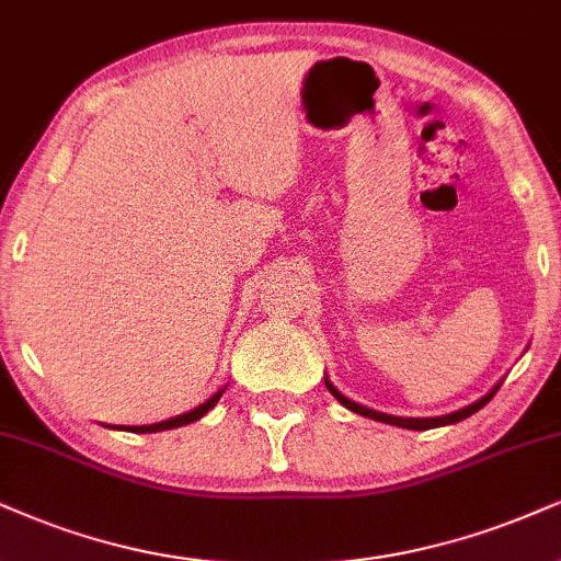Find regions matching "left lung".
Masks as SVG:
<instances>
[{
  "mask_svg": "<svg viewBox=\"0 0 561 561\" xmlns=\"http://www.w3.org/2000/svg\"><path fill=\"white\" fill-rule=\"evenodd\" d=\"M500 385H502V382H496V385L492 387V390H489L486 396H483V398L476 400V403L466 405V408H460V411L445 413V416H432V419H400V416H390V413H379V411H371V408H366V405H362V403H354V400H351V398H345L343 392L337 390V387H335L333 382H330L328 377H324V387H328V390H330V396H333V398H335L337 403H341V405L348 408V411H354V413H358V416H364V419H375V421H382V424H390V426H400V428H413V432H424V428H434V426L458 424V421L468 419V416H471V413L479 411V408L486 405L489 400L494 398V392L500 390Z\"/></svg>",
  "mask_w": 561,
  "mask_h": 561,
  "instance_id": "1",
  "label": "left lung"
}]
</instances>
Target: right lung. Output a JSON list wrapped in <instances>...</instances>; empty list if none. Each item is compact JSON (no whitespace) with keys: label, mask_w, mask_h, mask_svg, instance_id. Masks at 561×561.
Masks as SVG:
<instances>
[{"label":"right lung","mask_w":561,"mask_h":561,"mask_svg":"<svg viewBox=\"0 0 561 561\" xmlns=\"http://www.w3.org/2000/svg\"><path fill=\"white\" fill-rule=\"evenodd\" d=\"M226 392V387H220L218 392H213L210 398L205 400V403H199L197 408H192V411L186 413H179L174 419H165V421H158V424H145V426H127V432H135V434H153V432H165V428H176V426H186L192 424V421H199L205 416L207 411H213L216 403L220 400V396ZM114 428H124V426H114Z\"/></svg>","instance_id":"1"}]
</instances>
